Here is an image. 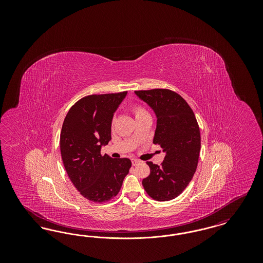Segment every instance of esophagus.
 Instances as JSON below:
<instances>
[{
  "mask_svg": "<svg viewBox=\"0 0 263 263\" xmlns=\"http://www.w3.org/2000/svg\"><path fill=\"white\" fill-rule=\"evenodd\" d=\"M131 162H132V164H133L134 166L141 163V161H139V160H137V159H132V160H131Z\"/></svg>",
  "mask_w": 263,
  "mask_h": 263,
  "instance_id": "1",
  "label": "esophagus"
}]
</instances>
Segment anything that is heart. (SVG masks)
<instances>
[{"mask_svg":"<svg viewBox=\"0 0 263 263\" xmlns=\"http://www.w3.org/2000/svg\"><path fill=\"white\" fill-rule=\"evenodd\" d=\"M132 111L134 113V115H135V117L138 118V117H141V116H144V115H147L148 112L146 111V109L144 108V107H142L141 105H138V104H135V105H133L132 106Z\"/></svg>","mask_w":263,"mask_h":263,"instance_id":"1","label":"heart"}]
</instances>
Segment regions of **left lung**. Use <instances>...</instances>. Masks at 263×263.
<instances>
[{"label": "left lung", "mask_w": 263, "mask_h": 263, "mask_svg": "<svg viewBox=\"0 0 263 263\" xmlns=\"http://www.w3.org/2000/svg\"><path fill=\"white\" fill-rule=\"evenodd\" d=\"M157 115L154 144L165 157L161 165L147 162L151 173L142 184L157 201L177 197L189 184L196 171L201 148L199 125L187 102L167 88L136 90Z\"/></svg>", "instance_id": "8db88e82"}]
</instances>
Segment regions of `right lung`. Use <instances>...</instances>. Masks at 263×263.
I'll list each match as a JSON object with an SVG mask.
<instances>
[{
  "label": "right lung",
  "instance_id": "obj_1",
  "mask_svg": "<svg viewBox=\"0 0 263 263\" xmlns=\"http://www.w3.org/2000/svg\"><path fill=\"white\" fill-rule=\"evenodd\" d=\"M127 91L90 95L67 113L60 134L65 170L79 192L88 200L103 203L115 197L131 167L129 159L101 155L111 139L113 113Z\"/></svg>",
  "mask_w": 263,
  "mask_h": 263
}]
</instances>
